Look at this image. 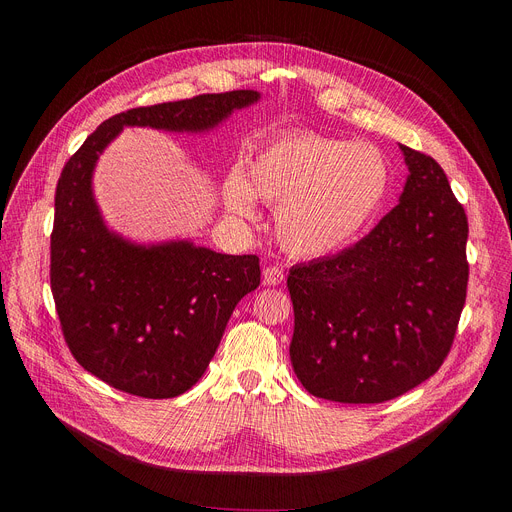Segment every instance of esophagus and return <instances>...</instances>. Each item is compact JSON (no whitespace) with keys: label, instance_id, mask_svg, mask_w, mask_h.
<instances>
[{"label":"esophagus","instance_id":"esophagus-1","mask_svg":"<svg viewBox=\"0 0 512 512\" xmlns=\"http://www.w3.org/2000/svg\"><path fill=\"white\" fill-rule=\"evenodd\" d=\"M282 280H284V272L278 265H270L263 270V282L267 286H278V284H282Z\"/></svg>","mask_w":512,"mask_h":512}]
</instances>
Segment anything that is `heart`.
<instances>
[{"instance_id":"b5f03b06","label":"heart","mask_w":512,"mask_h":512,"mask_svg":"<svg viewBox=\"0 0 512 512\" xmlns=\"http://www.w3.org/2000/svg\"><path fill=\"white\" fill-rule=\"evenodd\" d=\"M390 188V164L367 143L290 132L261 147L224 186L226 209L255 218V198L276 207V236L301 259L334 255L351 245L380 211Z\"/></svg>"}]
</instances>
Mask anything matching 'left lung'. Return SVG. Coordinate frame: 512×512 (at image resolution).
I'll list each match as a JSON object with an SVG mask.
<instances>
[{"label": "left lung", "instance_id": "8db88e82", "mask_svg": "<svg viewBox=\"0 0 512 512\" xmlns=\"http://www.w3.org/2000/svg\"><path fill=\"white\" fill-rule=\"evenodd\" d=\"M398 205L338 255L294 265L290 361L305 390L375 405L440 369L465 307L469 224L434 157L400 145Z\"/></svg>", "mask_w": 512, "mask_h": 512}]
</instances>
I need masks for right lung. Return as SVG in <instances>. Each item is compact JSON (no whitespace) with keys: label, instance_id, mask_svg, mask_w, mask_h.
Here are the masks:
<instances>
[{"label":"right lung","instance_id":"add662e5","mask_svg":"<svg viewBox=\"0 0 512 512\" xmlns=\"http://www.w3.org/2000/svg\"><path fill=\"white\" fill-rule=\"evenodd\" d=\"M257 91L207 93L116 114L62 170L51 232V292L74 359L101 382L143 398L193 388L238 301L261 280L257 255H224L191 240L137 245L105 226L93 170L124 126L205 132Z\"/></svg>","mask_w":512,"mask_h":512}]
</instances>
